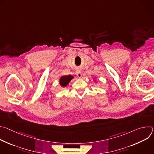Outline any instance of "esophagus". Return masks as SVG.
I'll return each mask as SVG.
<instances>
[{"instance_id":"obj_1","label":"esophagus","mask_w":154,"mask_h":154,"mask_svg":"<svg viewBox=\"0 0 154 154\" xmlns=\"http://www.w3.org/2000/svg\"><path fill=\"white\" fill-rule=\"evenodd\" d=\"M76 74H77V75L79 77V78H81L82 77V72L80 71H77V72H76Z\"/></svg>"}]
</instances>
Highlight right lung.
<instances>
[{"mask_svg": "<svg viewBox=\"0 0 154 154\" xmlns=\"http://www.w3.org/2000/svg\"><path fill=\"white\" fill-rule=\"evenodd\" d=\"M73 78H74L73 76L71 75H67V76L66 75L62 76L60 79V84L62 87L66 86Z\"/></svg>", "mask_w": 154, "mask_h": 154, "instance_id": "1", "label": "right lung"}]
</instances>
